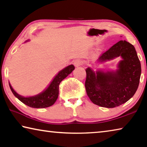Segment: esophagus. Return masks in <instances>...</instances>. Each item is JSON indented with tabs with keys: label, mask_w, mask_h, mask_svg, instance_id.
Masks as SVG:
<instances>
[{
	"label": "esophagus",
	"mask_w": 147,
	"mask_h": 147,
	"mask_svg": "<svg viewBox=\"0 0 147 147\" xmlns=\"http://www.w3.org/2000/svg\"><path fill=\"white\" fill-rule=\"evenodd\" d=\"M83 61L81 60V59H76L75 61H74V65L75 67H78L80 66L82 64Z\"/></svg>",
	"instance_id": "34e87169"
}]
</instances>
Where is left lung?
<instances>
[{"label":"left lung","instance_id":"8db88e82","mask_svg":"<svg viewBox=\"0 0 147 147\" xmlns=\"http://www.w3.org/2000/svg\"><path fill=\"white\" fill-rule=\"evenodd\" d=\"M121 56L115 72L86 71L85 88L93 103L111 108L125 103L132 97L138 88L141 67L134 45L126 41H119L101 54L100 61Z\"/></svg>","mask_w":147,"mask_h":147}]
</instances>
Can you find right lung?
Listing matches in <instances>:
<instances>
[{"mask_svg":"<svg viewBox=\"0 0 147 147\" xmlns=\"http://www.w3.org/2000/svg\"><path fill=\"white\" fill-rule=\"evenodd\" d=\"M74 69L73 65H70L61 70L55 76L46 90L38 95L30 97H24L17 94L9 83L11 91L20 101L28 106L34 108H44L53 105L59 94V86L61 82L71 74Z\"/></svg>","mask_w":147,"mask_h":147,"instance_id":"1","label":"right lung"}]
</instances>
